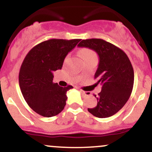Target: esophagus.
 Returning a JSON list of instances; mask_svg holds the SVG:
<instances>
[{
    "instance_id": "esophagus-1",
    "label": "esophagus",
    "mask_w": 152,
    "mask_h": 152,
    "mask_svg": "<svg viewBox=\"0 0 152 152\" xmlns=\"http://www.w3.org/2000/svg\"><path fill=\"white\" fill-rule=\"evenodd\" d=\"M80 92L81 93L82 95H83V96H88L91 95V93L89 92V91H84L80 90Z\"/></svg>"
}]
</instances>
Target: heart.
Returning <instances> with one entry per match:
<instances>
[{
    "instance_id": "1",
    "label": "heart",
    "mask_w": 152,
    "mask_h": 152,
    "mask_svg": "<svg viewBox=\"0 0 152 152\" xmlns=\"http://www.w3.org/2000/svg\"><path fill=\"white\" fill-rule=\"evenodd\" d=\"M81 55L82 58H96V55L95 52L90 49L84 48L81 50ZM68 56H66V58Z\"/></svg>"
}]
</instances>
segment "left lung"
<instances>
[{"instance_id": "obj_1", "label": "left lung", "mask_w": 152, "mask_h": 152, "mask_svg": "<svg viewBox=\"0 0 152 152\" xmlns=\"http://www.w3.org/2000/svg\"><path fill=\"white\" fill-rule=\"evenodd\" d=\"M78 47H87L99 56L95 74L96 85L102 86L101 92L95 95L96 106L88 108L93 115L100 118L113 116L125 105L134 84V70L128 56L122 49L101 39H83Z\"/></svg>"}]
</instances>
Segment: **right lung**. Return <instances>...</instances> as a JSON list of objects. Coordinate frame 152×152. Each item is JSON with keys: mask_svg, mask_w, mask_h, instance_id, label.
<instances>
[{"mask_svg": "<svg viewBox=\"0 0 152 152\" xmlns=\"http://www.w3.org/2000/svg\"><path fill=\"white\" fill-rule=\"evenodd\" d=\"M80 40H47L25 56L19 73L20 88L28 105L40 115L50 118L64 108L66 92L73 86L61 87L53 83V72L61 69L65 57Z\"/></svg>", "mask_w": 152, "mask_h": 152, "instance_id": "add662e5", "label": "right lung"}]
</instances>
